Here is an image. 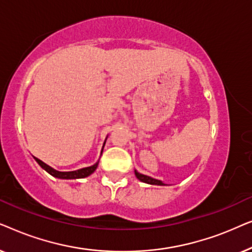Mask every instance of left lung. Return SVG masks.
<instances>
[{
	"mask_svg": "<svg viewBox=\"0 0 252 252\" xmlns=\"http://www.w3.org/2000/svg\"><path fill=\"white\" fill-rule=\"evenodd\" d=\"M134 172H135V175L136 178L139 179L140 181L144 182V184H149V185H156V186H166L164 184L163 181L158 180V179H154L151 177H148V175H144L142 173H140V172H137L136 170H134Z\"/></svg>",
	"mask_w": 252,
	"mask_h": 252,
	"instance_id": "1",
	"label": "left lung"
}]
</instances>
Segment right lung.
<instances>
[{
	"label": "right lung",
	"instance_id": "add662e5",
	"mask_svg": "<svg viewBox=\"0 0 252 252\" xmlns=\"http://www.w3.org/2000/svg\"><path fill=\"white\" fill-rule=\"evenodd\" d=\"M106 141V139H105ZM105 144V142H104ZM104 144H103V148H104ZM103 148H102V151H101V155L103 153ZM34 159L37 161V164L40 165L41 167L43 168L44 171H47L48 173L53 175L55 178H58V179H67V180H70V179H82V178H87L89 175L93 174L95 172L96 168L98 166V160L96 161L94 165H92V166H88V167H84V168H80V170H77V171H70V172H61V171H57L49 165H47L46 163H43L42 160H40L39 158L34 157Z\"/></svg>",
	"mask_w": 252,
	"mask_h": 252
}]
</instances>
